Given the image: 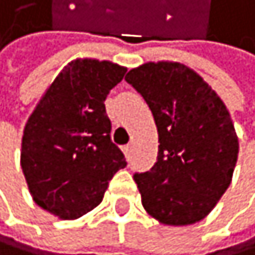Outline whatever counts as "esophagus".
<instances>
[{
    "instance_id": "34e87169",
    "label": "esophagus",
    "mask_w": 255,
    "mask_h": 255,
    "mask_svg": "<svg viewBox=\"0 0 255 255\" xmlns=\"http://www.w3.org/2000/svg\"><path fill=\"white\" fill-rule=\"evenodd\" d=\"M124 153H125V156H127V160H130L131 158V144H128V145H124Z\"/></svg>"
}]
</instances>
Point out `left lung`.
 <instances>
[{"mask_svg": "<svg viewBox=\"0 0 255 255\" xmlns=\"http://www.w3.org/2000/svg\"><path fill=\"white\" fill-rule=\"evenodd\" d=\"M125 81L138 91L158 130V156L134 174L145 212L166 226L199 223L231 185L238 138L226 105L180 62H147Z\"/></svg>", "mask_w": 255, "mask_h": 255, "instance_id": "1", "label": "left lung"}]
</instances>
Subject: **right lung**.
Here are the masks:
<instances>
[{"instance_id":"obj_1","label":"right lung","mask_w":255,"mask_h":255,"mask_svg":"<svg viewBox=\"0 0 255 255\" xmlns=\"http://www.w3.org/2000/svg\"><path fill=\"white\" fill-rule=\"evenodd\" d=\"M127 69L99 59L69 62L24 125L20 163L34 202L76 220L103 199L113 175L127 166L111 141L106 95Z\"/></svg>"}]
</instances>
